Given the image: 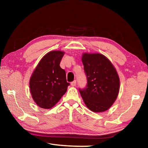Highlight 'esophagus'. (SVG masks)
Masks as SVG:
<instances>
[{
  "label": "esophagus",
  "instance_id": "esophagus-1",
  "mask_svg": "<svg viewBox=\"0 0 148 148\" xmlns=\"http://www.w3.org/2000/svg\"><path fill=\"white\" fill-rule=\"evenodd\" d=\"M76 80H75V81L72 82L71 83V86H72V87H74L75 86H76Z\"/></svg>",
  "mask_w": 148,
  "mask_h": 148
}]
</instances>
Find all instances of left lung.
Segmentation results:
<instances>
[{
  "mask_svg": "<svg viewBox=\"0 0 148 148\" xmlns=\"http://www.w3.org/2000/svg\"><path fill=\"white\" fill-rule=\"evenodd\" d=\"M82 61L87 79V87L79 89L84 103L94 112L106 111L119 94L120 81L116 69L101 53H84Z\"/></svg>",
  "mask_w": 148,
  "mask_h": 148,
  "instance_id": "8db88e82",
  "label": "left lung"
}]
</instances>
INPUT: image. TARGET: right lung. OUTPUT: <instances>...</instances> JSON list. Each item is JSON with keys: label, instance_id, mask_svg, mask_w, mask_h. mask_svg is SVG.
<instances>
[{"label": "right lung", "instance_id": "obj_1", "mask_svg": "<svg viewBox=\"0 0 148 148\" xmlns=\"http://www.w3.org/2000/svg\"><path fill=\"white\" fill-rule=\"evenodd\" d=\"M64 54L62 51H51L40 61L29 81L30 91L39 107H53L67 91L66 72L60 66Z\"/></svg>", "mask_w": 148, "mask_h": 148}]
</instances>
